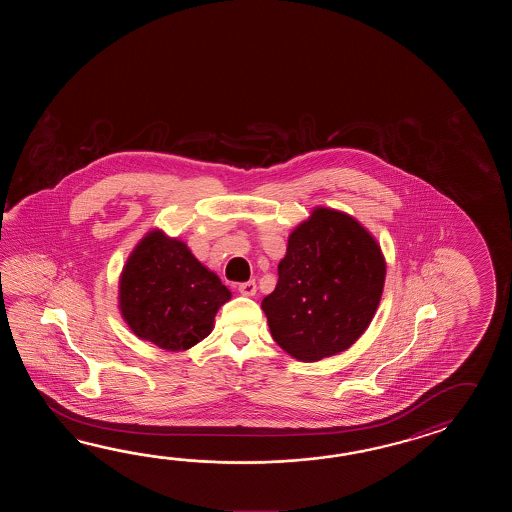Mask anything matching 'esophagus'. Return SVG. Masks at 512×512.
Wrapping results in <instances>:
<instances>
[{"label": "esophagus", "instance_id": "34e87169", "mask_svg": "<svg viewBox=\"0 0 512 512\" xmlns=\"http://www.w3.org/2000/svg\"><path fill=\"white\" fill-rule=\"evenodd\" d=\"M238 291H240L243 296H254L256 294V282L251 280V282H243L238 285Z\"/></svg>", "mask_w": 512, "mask_h": 512}]
</instances>
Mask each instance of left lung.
<instances>
[{"label": "left lung", "instance_id": "1", "mask_svg": "<svg viewBox=\"0 0 512 512\" xmlns=\"http://www.w3.org/2000/svg\"><path fill=\"white\" fill-rule=\"evenodd\" d=\"M384 274L377 241L355 219L316 208L289 236L276 289L261 302L272 338L304 362L348 349L370 326Z\"/></svg>", "mask_w": 512, "mask_h": 512}]
</instances>
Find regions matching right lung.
I'll return each mask as SVG.
<instances>
[{"label":"right lung","mask_w":512,"mask_h":512,"mask_svg":"<svg viewBox=\"0 0 512 512\" xmlns=\"http://www.w3.org/2000/svg\"><path fill=\"white\" fill-rule=\"evenodd\" d=\"M230 291L188 251L163 232L148 234L120 276V311L137 337L181 351L208 337Z\"/></svg>","instance_id":"right-lung-1"}]
</instances>
